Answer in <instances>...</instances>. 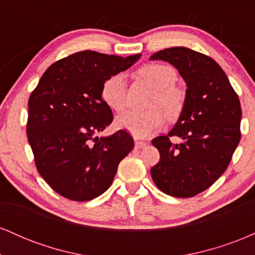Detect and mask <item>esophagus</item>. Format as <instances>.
I'll use <instances>...</instances> for the list:
<instances>
[{"instance_id": "1", "label": "esophagus", "mask_w": 255, "mask_h": 255, "mask_svg": "<svg viewBox=\"0 0 255 255\" xmlns=\"http://www.w3.org/2000/svg\"><path fill=\"white\" fill-rule=\"evenodd\" d=\"M147 146V142L146 141H141V140H135V148L140 150V148H144Z\"/></svg>"}]
</instances>
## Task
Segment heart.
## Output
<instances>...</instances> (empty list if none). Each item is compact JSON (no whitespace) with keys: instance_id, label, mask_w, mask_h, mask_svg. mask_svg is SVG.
I'll return each mask as SVG.
<instances>
[{"instance_id":"heart-1","label":"heart","mask_w":255,"mask_h":255,"mask_svg":"<svg viewBox=\"0 0 255 255\" xmlns=\"http://www.w3.org/2000/svg\"><path fill=\"white\" fill-rule=\"evenodd\" d=\"M137 75L156 89L150 102L151 109L129 110L116 119V126L127 130L137 139H144L160 130L165 124V116L176 119L184 105V95L175 86L176 71L163 63H148L137 69ZM102 99L113 110L121 111L127 105V86L124 74L111 75L102 86Z\"/></svg>"}]
</instances>
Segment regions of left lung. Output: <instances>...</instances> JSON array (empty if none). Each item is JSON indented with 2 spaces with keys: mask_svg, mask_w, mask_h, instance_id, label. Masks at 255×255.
<instances>
[{
  "mask_svg": "<svg viewBox=\"0 0 255 255\" xmlns=\"http://www.w3.org/2000/svg\"><path fill=\"white\" fill-rule=\"evenodd\" d=\"M150 60L166 61L187 84L183 109L168 135L152 140L160 160L151 168L165 194L191 198L212 186L227 170L241 131V104L223 69L211 57L183 46L164 49ZM171 136L181 139L172 144Z\"/></svg>",
  "mask_w": 255,
  "mask_h": 255,
  "instance_id": "left-lung-1",
  "label": "left lung"
}]
</instances>
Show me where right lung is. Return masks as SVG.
<instances>
[{
  "instance_id": "add662e5",
  "label": "right lung",
  "mask_w": 255,
  "mask_h": 255,
  "mask_svg": "<svg viewBox=\"0 0 255 255\" xmlns=\"http://www.w3.org/2000/svg\"><path fill=\"white\" fill-rule=\"evenodd\" d=\"M139 58L75 52L51 64L31 93L28 142L38 172L62 197L89 201L103 194L133 150V137L124 129L110 136L97 133L114 119L102 99L104 81Z\"/></svg>"
}]
</instances>
